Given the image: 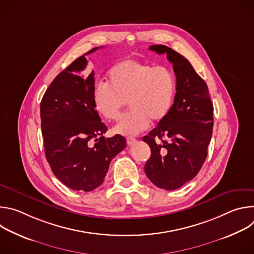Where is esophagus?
<instances>
[{"label": "esophagus", "instance_id": "esophagus-1", "mask_svg": "<svg viewBox=\"0 0 254 254\" xmlns=\"http://www.w3.org/2000/svg\"><path fill=\"white\" fill-rule=\"evenodd\" d=\"M135 141H136V139L134 137H127V142L128 146H131V144H133Z\"/></svg>", "mask_w": 254, "mask_h": 254}]
</instances>
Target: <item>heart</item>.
Returning a JSON list of instances; mask_svg holds the SVG:
<instances>
[{"label": "heart", "instance_id": "obj_1", "mask_svg": "<svg viewBox=\"0 0 254 254\" xmlns=\"http://www.w3.org/2000/svg\"><path fill=\"white\" fill-rule=\"evenodd\" d=\"M176 90V77L170 68L128 59L110 70L108 83L94 85L93 105L101 117L115 121L128 101L131 110L121 118L114 131L131 136L146 130L151 120L161 122L169 115Z\"/></svg>", "mask_w": 254, "mask_h": 254}]
</instances>
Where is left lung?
<instances>
[{
	"label": "left lung",
	"instance_id": "8db88e82",
	"mask_svg": "<svg viewBox=\"0 0 254 254\" xmlns=\"http://www.w3.org/2000/svg\"><path fill=\"white\" fill-rule=\"evenodd\" d=\"M150 50L166 54L173 64L177 92L169 115L142 137L152 152L144 172L157 187L175 190L194 179L207 158L213 103L206 82L184 56L165 45H152ZM156 138L162 142L156 143Z\"/></svg>",
	"mask_w": 254,
	"mask_h": 254
}]
</instances>
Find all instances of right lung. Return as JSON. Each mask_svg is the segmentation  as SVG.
<instances>
[{"label":"right lung","mask_w":254,"mask_h":254,"mask_svg":"<svg viewBox=\"0 0 254 254\" xmlns=\"http://www.w3.org/2000/svg\"><path fill=\"white\" fill-rule=\"evenodd\" d=\"M54 78L41 103V127L47 162L70 189L89 192L99 187L112 160L126 146L121 134L104 137L106 126L93 105L94 72L85 74V55ZM96 142L92 145L91 141Z\"/></svg>","instance_id":"1"}]
</instances>
